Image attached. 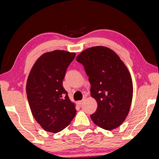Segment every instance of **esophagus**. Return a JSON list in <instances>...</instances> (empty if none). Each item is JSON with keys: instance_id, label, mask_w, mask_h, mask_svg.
Wrapping results in <instances>:
<instances>
[{"instance_id": "1", "label": "esophagus", "mask_w": 159, "mask_h": 159, "mask_svg": "<svg viewBox=\"0 0 159 159\" xmlns=\"http://www.w3.org/2000/svg\"><path fill=\"white\" fill-rule=\"evenodd\" d=\"M83 101L84 100H81V101H78L77 102V104H78V105H81L83 103Z\"/></svg>"}]
</instances>
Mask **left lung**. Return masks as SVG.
<instances>
[{
  "instance_id": "1",
  "label": "left lung",
  "mask_w": 159,
  "mask_h": 159,
  "mask_svg": "<svg viewBox=\"0 0 159 159\" xmlns=\"http://www.w3.org/2000/svg\"><path fill=\"white\" fill-rule=\"evenodd\" d=\"M91 83V96L97 109L91 118L101 128L112 130L122 124L133 99L131 75L120 57L111 48L93 46L76 57Z\"/></svg>"
}]
</instances>
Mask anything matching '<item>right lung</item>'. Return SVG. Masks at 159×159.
Returning <instances> with one entry per match:
<instances>
[{"label":"right lung","instance_id":"1","mask_svg":"<svg viewBox=\"0 0 159 159\" xmlns=\"http://www.w3.org/2000/svg\"><path fill=\"white\" fill-rule=\"evenodd\" d=\"M74 52L55 50L42 54L32 66L26 82V94L32 113L43 129L60 132L75 116V104L62 86Z\"/></svg>","mask_w":159,"mask_h":159}]
</instances>
